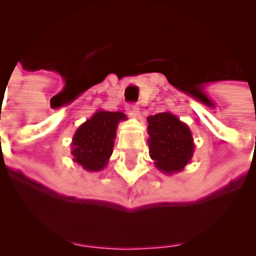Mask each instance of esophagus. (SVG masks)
Returning a JSON list of instances; mask_svg holds the SVG:
<instances>
[{"instance_id":"34e87169","label":"esophagus","mask_w":256,"mask_h":256,"mask_svg":"<svg viewBox=\"0 0 256 256\" xmlns=\"http://www.w3.org/2000/svg\"><path fill=\"white\" fill-rule=\"evenodd\" d=\"M126 110H128L130 115H132V116H138L140 107L137 106V104H128V106H126Z\"/></svg>"}]
</instances>
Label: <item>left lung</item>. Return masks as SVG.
Wrapping results in <instances>:
<instances>
[{
    "mask_svg": "<svg viewBox=\"0 0 256 256\" xmlns=\"http://www.w3.org/2000/svg\"><path fill=\"white\" fill-rule=\"evenodd\" d=\"M149 154L155 167L166 174L181 172L193 158L190 128L170 111L148 116Z\"/></svg>",
    "mask_w": 256,
    "mask_h": 256,
    "instance_id": "obj_1",
    "label": "left lung"
}]
</instances>
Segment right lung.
<instances>
[{
    "label": "right lung",
    "instance_id": "right-lung-1",
    "mask_svg": "<svg viewBox=\"0 0 256 256\" xmlns=\"http://www.w3.org/2000/svg\"><path fill=\"white\" fill-rule=\"evenodd\" d=\"M124 120L126 115L120 111H96L72 137V160L85 171H102L112 154L118 126Z\"/></svg>",
    "mask_w": 256,
    "mask_h": 256
}]
</instances>
